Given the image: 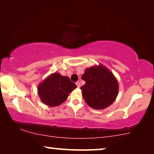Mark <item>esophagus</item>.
Masks as SVG:
<instances>
[{
  "label": "esophagus",
  "instance_id": "esophagus-1",
  "mask_svg": "<svg viewBox=\"0 0 154 154\" xmlns=\"http://www.w3.org/2000/svg\"><path fill=\"white\" fill-rule=\"evenodd\" d=\"M75 84H76V85H77V88H81V83H80L79 82H76V83H75Z\"/></svg>",
  "mask_w": 154,
  "mask_h": 154
}]
</instances>
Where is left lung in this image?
Instances as JSON below:
<instances>
[{"label": "left lung", "mask_w": 154, "mask_h": 154, "mask_svg": "<svg viewBox=\"0 0 154 154\" xmlns=\"http://www.w3.org/2000/svg\"><path fill=\"white\" fill-rule=\"evenodd\" d=\"M85 84L81 88L85 102L94 109L113 104L119 94V83L113 73L100 64L85 69L82 75Z\"/></svg>", "instance_id": "1"}]
</instances>
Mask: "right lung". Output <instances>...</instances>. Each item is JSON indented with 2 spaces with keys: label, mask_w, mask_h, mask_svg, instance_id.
Wrapping results in <instances>:
<instances>
[{
  "label": "right lung",
  "mask_w": 154,
  "mask_h": 154,
  "mask_svg": "<svg viewBox=\"0 0 154 154\" xmlns=\"http://www.w3.org/2000/svg\"><path fill=\"white\" fill-rule=\"evenodd\" d=\"M76 85L67 76L57 72L53 73L44 79L38 86V94L41 102L49 106H57L66 100Z\"/></svg>",
  "instance_id": "1"
}]
</instances>
